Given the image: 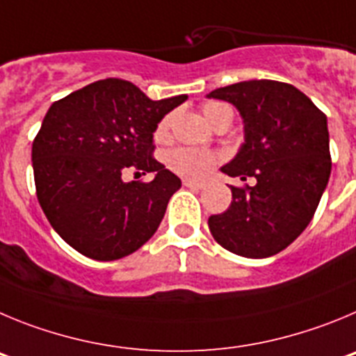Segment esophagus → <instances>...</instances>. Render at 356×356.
Wrapping results in <instances>:
<instances>
[{"label": "esophagus", "instance_id": "34e87169", "mask_svg": "<svg viewBox=\"0 0 356 356\" xmlns=\"http://www.w3.org/2000/svg\"><path fill=\"white\" fill-rule=\"evenodd\" d=\"M182 184L188 186V188H198V190H202V188H206V184H204V182L193 181V179H182Z\"/></svg>", "mask_w": 356, "mask_h": 356}]
</instances>
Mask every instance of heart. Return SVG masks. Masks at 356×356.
Listing matches in <instances>:
<instances>
[{
  "label": "heart",
  "instance_id": "obj_1",
  "mask_svg": "<svg viewBox=\"0 0 356 356\" xmlns=\"http://www.w3.org/2000/svg\"><path fill=\"white\" fill-rule=\"evenodd\" d=\"M223 110H229V106L222 104V102H207L206 106L202 108L204 111V117L207 118V122H213L214 118L218 117V113H222ZM172 126V115H166L161 122L156 127V140H166L168 138V133H170ZM218 156L213 152H207V150H198V149H190V147H179L174 149L166 158V163L170 166L172 170L177 172L179 175H184V177L191 179H202L206 177L213 166L216 165Z\"/></svg>",
  "mask_w": 356,
  "mask_h": 356
}]
</instances>
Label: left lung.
Wrapping results in <instances>:
<instances>
[{
	"instance_id": "left-lung-1",
	"label": "left lung",
	"mask_w": 356,
	"mask_h": 356,
	"mask_svg": "<svg viewBox=\"0 0 356 356\" xmlns=\"http://www.w3.org/2000/svg\"><path fill=\"white\" fill-rule=\"evenodd\" d=\"M209 99L230 102L245 126V142L222 172L241 181L232 202L209 218L225 250L248 259L278 254L305 230L332 172L326 115L296 86L250 79L216 88Z\"/></svg>"
}]
</instances>
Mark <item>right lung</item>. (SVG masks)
<instances>
[{
	"instance_id": "1",
	"label": "right lung",
	"mask_w": 356,
	"mask_h": 356,
	"mask_svg": "<svg viewBox=\"0 0 356 356\" xmlns=\"http://www.w3.org/2000/svg\"><path fill=\"white\" fill-rule=\"evenodd\" d=\"M188 95L152 101L101 79L53 102L31 147L38 204L60 238L95 261L133 254L158 230L181 179L152 158L154 133ZM127 170L154 171L126 183Z\"/></svg>"
}]
</instances>
